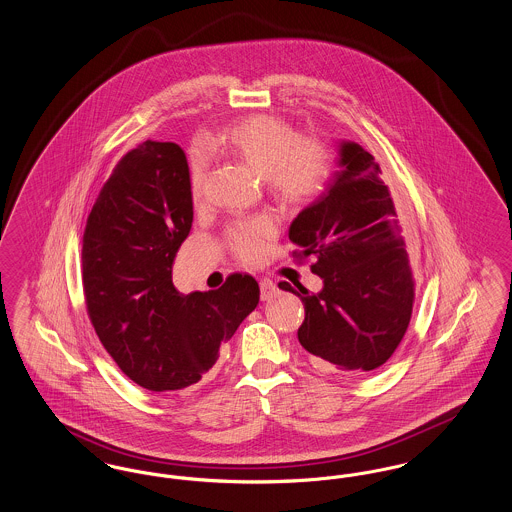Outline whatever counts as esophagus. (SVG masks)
<instances>
[{
  "label": "esophagus",
  "mask_w": 512,
  "mask_h": 512,
  "mask_svg": "<svg viewBox=\"0 0 512 512\" xmlns=\"http://www.w3.org/2000/svg\"><path fill=\"white\" fill-rule=\"evenodd\" d=\"M261 299L263 301H268V299H272V297H276V293H278V288H276V284L272 282V280H261Z\"/></svg>",
  "instance_id": "obj_1"
}]
</instances>
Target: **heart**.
Here are the masks:
<instances>
[{
    "label": "heart",
    "mask_w": 512,
    "mask_h": 512,
    "mask_svg": "<svg viewBox=\"0 0 512 512\" xmlns=\"http://www.w3.org/2000/svg\"><path fill=\"white\" fill-rule=\"evenodd\" d=\"M207 147L220 149L245 163L251 171L265 178L270 192L288 205H305L313 201L324 188L330 161L318 144L301 142L299 132L278 117L255 115L236 122L217 134H211ZM205 172L203 157L192 163V192L199 194ZM272 224L265 219L236 224L230 230V244L247 261H255Z\"/></svg>",
    "instance_id": "obj_1"
}]
</instances>
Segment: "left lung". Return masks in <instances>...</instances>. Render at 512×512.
Segmentation results:
<instances>
[{
  "label": "left lung",
  "mask_w": 512,
  "mask_h": 512,
  "mask_svg": "<svg viewBox=\"0 0 512 512\" xmlns=\"http://www.w3.org/2000/svg\"><path fill=\"white\" fill-rule=\"evenodd\" d=\"M338 171L290 224L299 257L313 255L322 290L278 288L303 301L297 330L311 361L328 370L368 372L384 365L413 313L414 282L388 186L374 157L351 140L338 142Z\"/></svg>",
  "instance_id": "left-lung-1"
}]
</instances>
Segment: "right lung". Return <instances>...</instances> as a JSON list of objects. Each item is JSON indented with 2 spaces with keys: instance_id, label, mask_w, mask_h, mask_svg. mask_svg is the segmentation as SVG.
<instances>
[{
  "instance_id": "obj_1",
  "label": "right lung",
  "mask_w": 512,
  "mask_h": 512,
  "mask_svg": "<svg viewBox=\"0 0 512 512\" xmlns=\"http://www.w3.org/2000/svg\"><path fill=\"white\" fill-rule=\"evenodd\" d=\"M192 220L186 153L172 142H144L122 157L86 224L88 315L113 361L149 391L197 384L259 303L249 274H230L211 292H176L172 267Z\"/></svg>"
}]
</instances>
